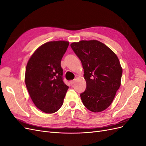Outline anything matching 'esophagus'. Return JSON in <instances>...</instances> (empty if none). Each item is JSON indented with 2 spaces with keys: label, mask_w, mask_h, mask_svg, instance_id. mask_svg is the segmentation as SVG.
Instances as JSON below:
<instances>
[{
  "label": "esophagus",
  "mask_w": 146,
  "mask_h": 146,
  "mask_svg": "<svg viewBox=\"0 0 146 146\" xmlns=\"http://www.w3.org/2000/svg\"><path fill=\"white\" fill-rule=\"evenodd\" d=\"M76 82V80H70V83L71 84V85H73V84Z\"/></svg>",
  "instance_id": "1"
}]
</instances>
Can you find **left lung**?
I'll return each mask as SVG.
<instances>
[{
	"label": "left lung",
	"mask_w": 146,
	"mask_h": 146,
	"mask_svg": "<svg viewBox=\"0 0 146 146\" xmlns=\"http://www.w3.org/2000/svg\"><path fill=\"white\" fill-rule=\"evenodd\" d=\"M70 47L84 69L86 88L80 94L83 105L92 112L104 111L111 104L121 86L122 69L117 56L97 40L73 42Z\"/></svg>",
	"instance_id": "obj_1"
}]
</instances>
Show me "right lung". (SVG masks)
<instances>
[{
	"label": "right lung",
	"mask_w": 146,
	"mask_h": 146,
	"mask_svg": "<svg viewBox=\"0 0 146 146\" xmlns=\"http://www.w3.org/2000/svg\"><path fill=\"white\" fill-rule=\"evenodd\" d=\"M69 46L64 41L44 44L29 59L25 82L36 107L46 113H54L61 108L68 90L63 82L61 61Z\"/></svg>",
	"instance_id": "obj_1"
}]
</instances>
